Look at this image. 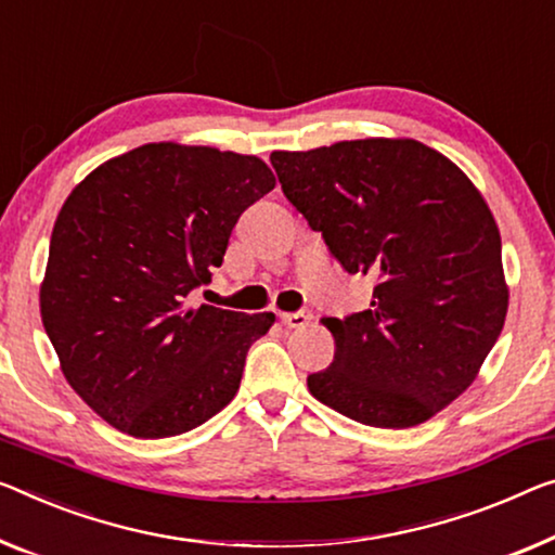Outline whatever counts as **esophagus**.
<instances>
[{
    "label": "esophagus",
    "mask_w": 555,
    "mask_h": 555,
    "mask_svg": "<svg viewBox=\"0 0 555 555\" xmlns=\"http://www.w3.org/2000/svg\"><path fill=\"white\" fill-rule=\"evenodd\" d=\"M280 320H283L285 327H305L307 322L312 320V314L307 310H300V312H283L280 314Z\"/></svg>",
    "instance_id": "1"
}]
</instances>
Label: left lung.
Wrapping results in <instances>:
<instances>
[{
	"mask_svg": "<svg viewBox=\"0 0 555 555\" xmlns=\"http://www.w3.org/2000/svg\"><path fill=\"white\" fill-rule=\"evenodd\" d=\"M270 164L339 266L377 280L370 310L322 320L335 362L307 377L310 395L379 429L431 420L479 377L508 312L481 191L414 139L272 151Z\"/></svg>",
	"mask_w": 555,
	"mask_h": 555,
	"instance_id": "8db88e82",
	"label": "left lung"
}]
</instances>
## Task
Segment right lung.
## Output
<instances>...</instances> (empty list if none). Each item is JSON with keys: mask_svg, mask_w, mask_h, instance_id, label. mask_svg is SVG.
Masks as SVG:
<instances>
[{"mask_svg": "<svg viewBox=\"0 0 555 555\" xmlns=\"http://www.w3.org/2000/svg\"><path fill=\"white\" fill-rule=\"evenodd\" d=\"M272 189L258 156L160 141L108 158L64 201L41 322L66 382L114 429L176 437L235 397L275 314L185 297L210 283L241 212Z\"/></svg>", "mask_w": 555, "mask_h": 555, "instance_id": "right-lung-1", "label": "right lung"}]
</instances>
